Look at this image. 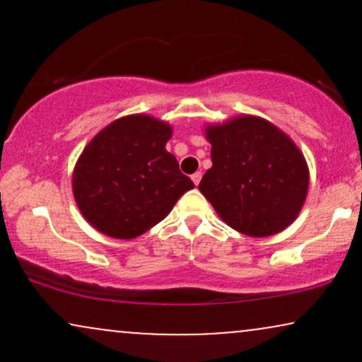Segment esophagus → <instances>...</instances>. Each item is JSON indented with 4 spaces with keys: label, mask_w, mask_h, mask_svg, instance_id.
Here are the masks:
<instances>
[{
    "label": "esophagus",
    "mask_w": 362,
    "mask_h": 362,
    "mask_svg": "<svg viewBox=\"0 0 362 362\" xmlns=\"http://www.w3.org/2000/svg\"><path fill=\"white\" fill-rule=\"evenodd\" d=\"M190 178H192V182H194V184H195V185H199V182H201V178H202V173H201V172L194 173V175H192V177H190Z\"/></svg>",
    "instance_id": "esophagus-1"
}]
</instances>
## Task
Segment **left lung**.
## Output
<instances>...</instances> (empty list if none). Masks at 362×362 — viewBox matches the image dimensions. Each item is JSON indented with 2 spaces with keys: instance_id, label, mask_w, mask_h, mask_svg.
I'll return each instance as SVG.
<instances>
[{
  "instance_id": "8db88e82",
  "label": "left lung",
  "mask_w": 362,
  "mask_h": 362,
  "mask_svg": "<svg viewBox=\"0 0 362 362\" xmlns=\"http://www.w3.org/2000/svg\"><path fill=\"white\" fill-rule=\"evenodd\" d=\"M211 167L199 190L228 226L264 238L300 214L310 172L300 148L269 120L238 115L206 127Z\"/></svg>"
}]
</instances>
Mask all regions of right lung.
I'll list each match as a JSON object with an SVG mask.
<instances>
[{
  "instance_id": "add662e5",
  "label": "right lung",
  "mask_w": 362,
  "mask_h": 362,
  "mask_svg": "<svg viewBox=\"0 0 362 362\" xmlns=\"http://www.w3.org/2000/svg\"><path fill=\"white\" fill-rule=\"evenodd\" d=\"M172 127L151 115L120 117L83 149L73 172L74 201L100 233L132 240L168 216L194 187L165 146Z\"/></svg>"
}]
</instances>
